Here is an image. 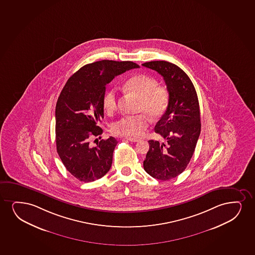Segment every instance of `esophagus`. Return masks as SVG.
Masks as SVG:
<instances>
[{"instance_id": "34e87169", "label": "esophagus", "mask_w": 255, "mask_h": 255, "mask_svg": "<svg viewBox=\"0 0 255 255\" xmlns=\"http://www.w3.org/2000/svg\"><path fill=\"white\" fill-rule=\"evenodd\" d=\"M125 139H127V140H128V141L131 142H138L139 141V139H134V138H128V137H126Z\"/></svg>"}]
</instances>
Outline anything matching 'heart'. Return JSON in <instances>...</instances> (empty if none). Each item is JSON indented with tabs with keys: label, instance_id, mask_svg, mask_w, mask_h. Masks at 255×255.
<instances>
[{
	"label": "heart",
	"instance_id": "heart-1",
	"mask_svg": "<svg viewBox=\"0 0 255 255\" xmlns=\"http://www.w3.org/2000/svg\"><path fill=\"white\" fill-rule=\"evenodd\" d=\"M124 88L128 92L139 99V111L150 119L156 121L164 116L170 103V94L166 88L158 86L154 78L144 74L136 75L127 81ZM118 105L115 90H110L103 95V106L107 113L112 114ZM148 128L146 116H126L113 123L112 131L116 134L130 138L141 137Z\"/></svg>",
	"mask_w": 255,
	"mask_h": 255
}]
</instances>
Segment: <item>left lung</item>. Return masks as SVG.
Wrapping results in <instances>:
<instances>
[{"label": "left lung", "mask_w": 255, "mask_h": 255, "mask_svg": "<svg viewBox=\"0 0 255 255\" xmlns=\"http://www.w3.org/2000/svg\"><path fill=\"white\" fill-rule=\"evenodd\" d=\"M161 75L170 94L167 110L154 128L165 143L149 140L143 166L150 176L166 181L181 174L193 155L201 132L197 92L188 75L167 61L142 64Z\"/></svg>", "instance_id": "left-lung-1"}]
</instances>
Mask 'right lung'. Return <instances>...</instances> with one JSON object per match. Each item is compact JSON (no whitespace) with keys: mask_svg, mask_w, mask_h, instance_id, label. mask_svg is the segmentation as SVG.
Returning a JSON list of instances; mask_svg holds the SVG:
<instances>
[{"mask_svg":"<svg viewBox=\"0 0 255 255\" xmlns=\"http://www.w3.org/2000/svg\"><path fill=\"white\" fill-rule=\"evenodd\" d=\"M139 65L131 61L101 60L84 65L68 79L56 104L57 152L67 171L85 183L110 171L117 140L110 136L92 147L90 139L101 135L103 97L115 77Z\"/></svg>","mask_w":255,"mask_h":255,"instance_id":"right-lung-1","label":"right lung"}]
</instances>
